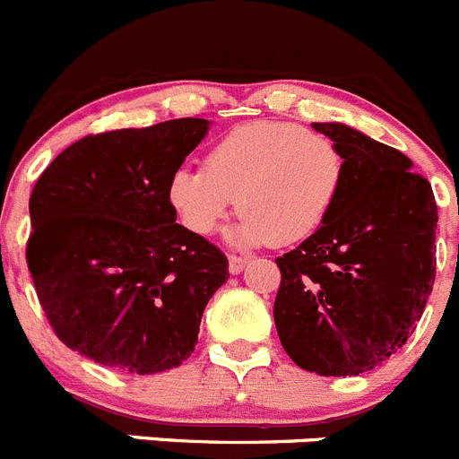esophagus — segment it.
<instances>
[{
	"mask_svg": "<svg viewBox=\"0 0 459 459\" xmlns=\"http://www.w3.org/2000/svg\"><path fill=\"white\" fill-rule=\"evenodd\" d=\"M245 265H247L245 255H235V254L229 255V272H230V274H239V272L245 270Z\"/></svg>",
	"mask_w": 459,
	"mask_h": 459,
	"instance_id": "esophagus-1",
	"label": "esophagus"
}]
</instances>
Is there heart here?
<instances>
[{
    "label": "heart",
    "instance_id": "heart-1",
    "mask_svg": "<svg viewBox=\"0 0 459 459\" xmlns=\"http://www.w3.org/2000/svg\"><path fill=\"white\" fill-rule=\"evenodd\" d=\"M342 180L345 158L327 134L292 121H251L217 139L205 167L176 169L167 196L194 235L214 233L238 204L245 212L235 242L295 245L327 221Z\"/></svg>",
    "mask_w": 459,
    "mask_h": 459
}]
</instances>
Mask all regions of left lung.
<instances>
[{
    "instance_id": "1",
    "label": "left lung",
    "mask_w": 459,
    "mask_h": 459,
    "mask_svg": "<svg viewBox=\"0 0 459 459\" xmlns=\"http://www.w3.org/2000/svg\"><path fill=\"white\" fill-rule=\"evenodd\" d=\"M338 143L345 180L327 221L276 258L281 345L325 377L366 373L414 333L435 286L437 204L411 160L341 123H313Z\"/></svg>"
}]
</instances>
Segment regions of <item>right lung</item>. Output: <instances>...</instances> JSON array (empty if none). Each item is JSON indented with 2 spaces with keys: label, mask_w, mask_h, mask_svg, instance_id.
Masks as SVG:
<instances>
[{
  "label": "right lung",
  "mask_w": 459,
  "mask_h": 459,
  "mask_svg": "<svg viewBox=\"0 0 459 459\" xmlns=\"http://www.w3.org/2000/svg\"><path fill=\"white\" fill-rule=\"evenodd\" d=\"M208 126L173 118L89 134L36 180L27 265L49 327L70 350L137 375L194 352L229 260L176 224L167 185Z\"/></svg>",
  "instance_id": "add662e5"
}]
</instances>
